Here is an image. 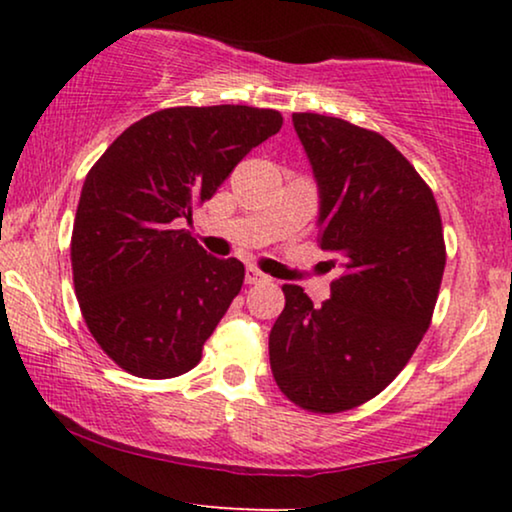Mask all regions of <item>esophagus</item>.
<instances>
[{
  "instance_id": "obj_1",
  "label": "esophagus",
  "mask_w": 512,
  "mask_h": 512,
  "mask_svg": "<svg viewBox=\"0 0 512 512\" xmlns=\"http://www.w3.org/2000/svg\"><path fill=\"white\" fill-rule=\"evenodd\" d=\"M244 279H247V284H258V282H268V275H263V272L254 268V265H249Z\"/></svg>"
}]
</instances>
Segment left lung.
Wrapping results in <instances>:
<instances>
[{"label":"left lung","mask_w":512,"mask_h":512,"mask_svg":"<svg viewBox=\"0 0 512 512\" xmlns=\"http://www.w3.org/2000/svg\"><path fill=\"white\" fill-rule=\"evenodd\" d=\"M319 188V244L340 268L314 307L296 284L270 331L282 394L310 412L370 401L405 368L431 324L445 270L431 188L394 144L342 118L293 114Z\"/></svg>","instance_id":"8db88e82"}]
</instances>
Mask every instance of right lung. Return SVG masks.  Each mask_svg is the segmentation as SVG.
I'll return each mask as SVG.
<instances>
[{"instance_id": "1", "label": "right lung", "mask_w": 512, "mask_h": 512, "mask_svg": "<svg viewBox=\"0 0 512 512\" xmlns=\"http://www.w3.org/2000/svg\"><path fill=\"white\" fill-rule=\"evenodd\" d=\"M279 128L275 109H163L132 123L88 172L72 233L74 289L97 345L130 375L167 380L198 366L244 265L209 256L177 228Z\"/></svg>"}]
</instances>
